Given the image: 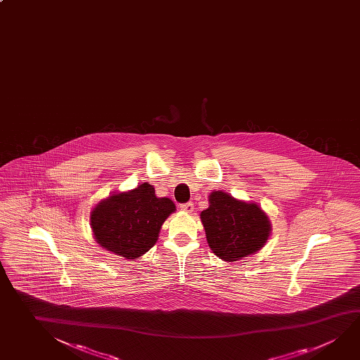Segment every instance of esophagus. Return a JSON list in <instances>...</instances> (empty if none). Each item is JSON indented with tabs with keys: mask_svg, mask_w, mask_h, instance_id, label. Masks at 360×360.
I'll list each match as a JSON object with an SVG mask.
<instances>
[{
	"mask_svg": "<svg viewBox=\"0 0 360 360\" xmlns=\"http://www.w3.org/2000/svg\"><path fill=\"white\" fill-rule=\"evenodd\" d=\"M179 207H181V210H183V211H186V212H192L195 206H193L192 202H186V203L179 205Z\"/></svg>",
	"mask_w": 360,
	"mask_h": 360,
	"instance_id": "obj_1",
	"label": "esophagus"
}]
</instances>
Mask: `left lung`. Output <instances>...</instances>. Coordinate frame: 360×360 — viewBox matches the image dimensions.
<instances>
[{"mask_svg":"<svg viewBox=\"0 0 360 360\" xmlns=\"http://www.w3.org/2000/svg\"><path fill=\"white\" fill-rule=\"evenodd\" d=\"M208 201L201 221L208 245L219 258L236 262L264 245L271 224L258 205L235 200L221 191L212 192Z\"/></svg>","mask_w":360,"mask_h":360,"instance_id":"left-lung-1","label":"left lung"}]
</instances>
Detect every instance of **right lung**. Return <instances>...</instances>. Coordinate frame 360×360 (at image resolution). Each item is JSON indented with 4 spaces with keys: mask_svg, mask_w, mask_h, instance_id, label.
Instances as JSON below:
<instances>
[{
    "mask_svg": "<svg viewBox=\"0 0 360 360\" xmlns=\"http://www.w3.org/2000/svg\"><path fill=\"white\" fill-rule=\"evenodd\" d=\"M176 210L169 198H158L149 183L110 195L91 214L97 243L127 259L141 257L158 240L165 219Z\"/></svg>",
    "mask_w": 360,
    "mask_h": 360,
    "instance_id": "add662e5",
    "label": "right lung"
}]
</instances>
